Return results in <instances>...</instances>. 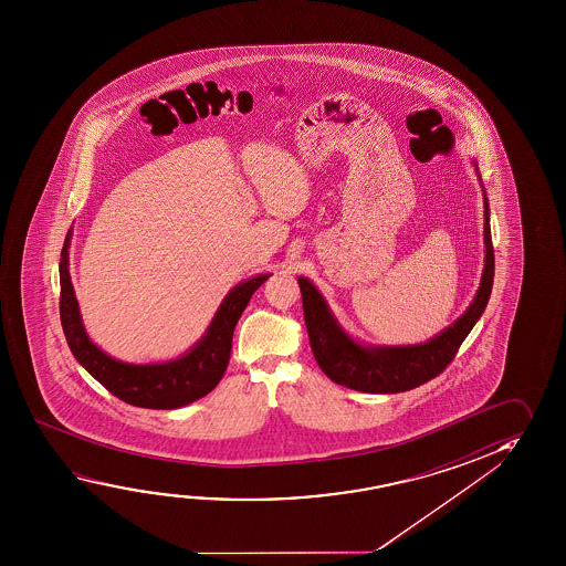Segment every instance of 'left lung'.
Listing matches in <instances>:
<instances>
[{
    "label": "left lung",
    "instance_id": "obj_1",
    "mask_svg": "<svg viewBox=\"0 0 566 566\" xmlns=\"http://www.w3.org/2000/svg\"><path fill=\"white\" fill-rule=\"evenodd\" d=\"M473 166L478 174V164ZM480 184H482V177H480ZM483 207H485L483 211L485 259H483L480 287L473 296L472 304L455 319L454 324L446 327L444 332H440L428 342L417 343V345H365V343L355 342L352 335L339 325L334 312L329 310L325 297L322 296V292L304 276L297 279L302 302H304V319H306L310 345L319 369L329 379L347 389L390 395V392H402V390L420 387L422 382L434 379L436 375L444 371L490 302L495 260H493V244H491L490 203L485 197V189H483Z\"/></svg>",
    "mask_w": 566,
    "mask_h": 566
}]
</instances>
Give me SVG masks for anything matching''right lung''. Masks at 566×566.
<instances>
[{"label": "right lung", "mask_w": 566, "mask_h": 566, "mask_svg": "<svg viewBox=\"0 0 566 566\" xmlns=\"http://www.w3.org/2000/svg\"><path fill=\"white\" fill-rule=\"evenodd\" d=\"M73 231L66 232L61 251L59 279H61V324L66 343L76 361L93 375L114 397L139 408L186 407L201 399L223 379L231 359L232 334L252 294L270 274H259L232 287L217 310L203 337L181 357L164 363L134 365L114 359L93 343L84 329L83 317L76 302L75 287L69 274V247Z\"/></svg>", "instance_id": "right-lung-1"}]
</instances>
